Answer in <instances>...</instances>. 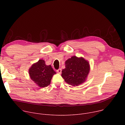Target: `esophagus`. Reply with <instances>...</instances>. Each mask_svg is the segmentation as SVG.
<instances>
[{"label": "esophagus", "mask_w": 125, "mask_h": 125, "mask_svg": "<svg viewBox=\"0 0 125 125\" xmlns=\"http://www.w3.org/2000/svg\"><path fill=\"white\" fill-rule=\"evenodd\" d=\"M61 71H62V70H61V69H58V70L56 71V72H57L58 74H61Z\"/></svg>", "instance_id": "1"}]
</instances>
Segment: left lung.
<instances>
[{
    "label": "left lung",
    "mask_w": 125,
    "mask_h": 125,
    "mask_svg": "<svg viewBox=\"0 0 125 125\" xmlns=\"http://www.w3.org/2000/svg\"><path fill=\"white\" fill-rule=\"evenodd\" d=\"M90 71V65L87 60L73 56L65 61L61 76L68 84L78 86L86 81Z\"/></svg>",
    "instance_id": "left-lung-1"
}]
</instances>
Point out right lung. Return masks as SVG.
<instances>
[{
  "mask_svg": "<svg viewBox=\"0 0 125 125\" xmlns=\"http://www.w3.org/2000/svg\"><path fill=\"white\" fill-rule=\"evenodd\" d=\"M29 74L35 84L40 87H45L50 84L53 76L56 73L50 65H46L44 60L40 59L31 66Z\"/></svg>",
  "mask_w": 125,
  "mask_h": 125,
  "instance_id": "right-lung-1",
  "label": "right lung"
}]
</instances>
